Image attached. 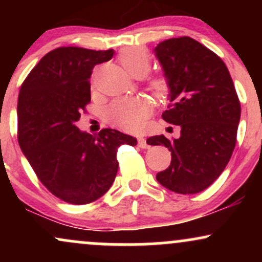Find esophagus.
I'll list each match as a JSON object with an SVG mask.
<instances>
[{
    "label": "esophagus",
    "mask_w": 262,
    "mask_h": 262,
    "mask_svg": "<svg viewBox=\"0 0 262 262\" xmlns=\"http://www.w3.org/2000/svg\"><path fill=\"white\" fill-rule=\"evenodd\" d=\"M138 145H139L141 149H146V148H149V144L146 143L145 138H143V137H139V138H138Z\"/></svg>",
    "instance_id": "obj_1"
}]
</instances>
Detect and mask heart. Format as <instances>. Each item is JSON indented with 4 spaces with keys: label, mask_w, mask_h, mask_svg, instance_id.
<instances>
[{
    "label": "heart",
    "mask_w": 262,
    "mask_h": 262,
    "mask_svg": "<svg viewBox=\"0 0 262 262\" xmlns=\"http://www.w3.org/2000/svg\"><path fill=\"white\" fill-rule=\"evenodd\" d=\"M118 61L132 76H144L150 69L148 53L139 47H129L123 49L118 55ZM152 92L159 97L169 91V83L162 77L150 81ZM151 113L150 104L143 98L123 97L114 100L104 111L107 122L128 132L140 130L145 125Z\"/></svg>",
    "instance_id": "b5f03b06"
}]
</instances>
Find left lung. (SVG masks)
<instances>
[{"instance_id":"1","label":"left lung","mask_w":262,"mask_h":262,"mask_svg":"<svg viewBox=\"0 0 262 262\" xmlns=\"http://www.w3.org/2000/svg\"><path fill=\"white\" fill-rule=\"evenodd\" d=\"M154 52L170 89L162 119L181 127L179 139L155 135L146 140L171 151L170 166L156 180L176 193H198L230 160L242 111L239 98L223 60L194 39H167Z\"/></svg>"}]
</instances>
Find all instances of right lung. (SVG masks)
<instances>
[{"label":"right lung","instance_id":"obj_1","mask_svg":"<svg viewBox=\"0 0 262 262\" xmlns=\"http://www.w3.org/2000/svg\"><path fill=\"white\" fill-rule=\"evenodd\" d=\"M113 54V49L56 48L20 86L18 143L40 182L64 202L87 204L103 196L118 171V148L137 145L135 138L116 129L91 135L75 125L91 101L93 68Z\"/></svg>","mask_w":262,"mask_h":262}]
</instances>
